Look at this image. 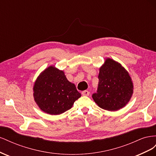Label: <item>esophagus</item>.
Listing matches in <instances>:
<instances>
[{"label":"esophagus","instance_id":"1","mask_svg":"<svg viewBox=\"0 0 156 156\" xmlns=\"http://www.w3.org/2000/svg\"><path fill=\"white\" fill-rule=\"evenodd\" d=\"M90 92L88 90H84L82 92V95L83 96H89Z\"/></svg>","mask_w":156,"mask_h":156}]
</instances>
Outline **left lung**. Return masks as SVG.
Here are the masks:
<instances>
[{
	"label": "left lung",
	"instance_id": "obj_1",
	"mask_svg": "<svg viewBox=\"0 0 156 156\" xmlns=\"http://www.w3.org/2000/svg\"><path fill=\"white\" fill-rule=\"evenodd\" d=\"M97 93L92 98L100 108L116 111L124 107L133 94V83L121 64L107 58L100 68Z\"/></svg>",
	"mask_w": 156,
	"mask_h": 156
}]
</instances>
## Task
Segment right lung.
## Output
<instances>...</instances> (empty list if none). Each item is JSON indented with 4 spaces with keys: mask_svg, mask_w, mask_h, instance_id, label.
Segmentation results:
<instances>
[{
    "mask_svg": "<svg viewBox=\"0 0 156 156\" xmlns=\"http://www.w3.org/2000/svg\"><path fill=\"white\" fill-rule=\"evenodd\" d=\"M33 96L37 105L47 114L60 115L72 107L81 96L64 71L54 66L45 69L37 77L33 87Z\"/></svg>",
    "mask_w": 156,
    "mask_h": 156,
    "instance_id": "right-lung-1",
    "label": "right lung"
}]
</instances>
